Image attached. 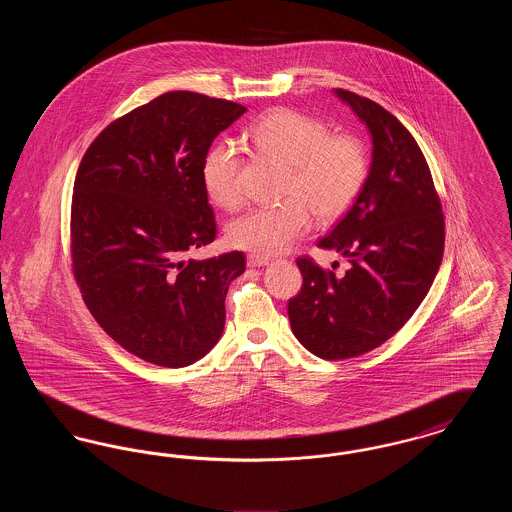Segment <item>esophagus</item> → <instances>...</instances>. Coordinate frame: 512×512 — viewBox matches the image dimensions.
Instances as JSON below:
<instances>
[{
	"instance_id": "obj_1",
	"label": "esophagus",
	"mask_w": 512,
	"mask_h": 512,
	"mask_svg": "<svg viewBox=\"0 0 512 512\" xmlns=\"http://www.w3.org/2000/svg\"><path fill=\"white\" fill-rule=\"evenodd\" d=\"M268 263H270V259L263 255H255V253L247 255V267L249 268L267 267Z\"/></svg>"
}]
</instances>
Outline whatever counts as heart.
<instances>
[{
	"instance_id": "heart-1",
	"label": "heart",
	"mask_w": 512,
	"mask_h": 512,
	"mask_svg": "<svg viewBox=\"0 0 512 512\" xmlns=\"http://www.w3.org/2000/svg\"><path fill=\"white\" fill-rule=\"evenodd\" d=\"M253 144L288 167L282 197L272 207L249 209L230 222L228 242L257 255H278L303 238L318 220L338 219L361 194L368 176L366 147L353 134H332L326 122L292 109H274L257 122ZM240 149L222 140L211 147L201 165L207 195L222 209L242 203Z\"/></svg>"
}]
</instances>
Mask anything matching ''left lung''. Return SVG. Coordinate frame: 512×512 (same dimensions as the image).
Instances as JSON below:
<instances>
[{
    "instance_id": "obj_1",
    "label": "left lung",
    "mask_w": 512,
    "mask_h": 512,
    "mask_svg": "<svg viewBox=\"0 0 512 512\" xmlns=\"http://www.w3.org/2000/svg\"><path fill=\"white\" fill-rule=\"evenodd\" d=\"M334 94L372 140L361 194L317 244L341 253L349 268L336 276L297 259L303 286L288 303L293 336L328 361L363 355L401 330L434 284L445 242L441 203L411 132L370 99Z\"/></svg>"
}]
</instances>
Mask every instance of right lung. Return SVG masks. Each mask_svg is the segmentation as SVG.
Returning a JSON list of instances; mask_svg holds the SVG:
<instances>
[{"instance_id":"right-lung-1","label":"right lung","mask_w":512,"mask_h":512,"mask_svg":"<svg viewBox=\"0 0 512 512\" xmlns=\"http://www.w3.org/2000/svg\"><path fill=\"white\" fill-rule=\"evenodd\" d=\"M244 105L169 92L111 122L74 180V278L99 326L153 365L203 359L224 330L242 251L184 261L217 236L203 159Z\"/></svg>"}]
</instances>
